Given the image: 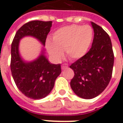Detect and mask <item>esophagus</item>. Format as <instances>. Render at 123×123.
I'll return each instance as SVG.
<instances>
[{"label":"esophagus","instance_id":"esophagus-1","mask_svg":"<svg viewBox=\"0 0 123 123\" xmlns=\"http://www.w3.org/2000/svg\"><path fill=\"white\" fill-rule=\"evenodd\" d=\"M68 68V65H66V64H63V65L62 66V69L63 70L66 69H67Z\"/></svg>","mask_w":123,"mask_h":123}]
</instances>
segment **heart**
<instances>
[{
    "label": "heart",
    "instance_id": "obj_1",
    "mask_svg": "<svg viewBox=\"0 0 123 123\" xmlns=\"http://www.w3.org/2000/svg\"><path fill=\"white\" fill-rule=\"evenodd\" d=\"M93 40V30L89 25H69L61 28L53 34L52 40H47L46 46L50 56L60 62L66 55L70 60L83 57L89 50Z\"/></svg>",
    "mask_w": 123,
    "mask_h": 123
}]
</instances>
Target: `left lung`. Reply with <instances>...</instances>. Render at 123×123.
<instances>
[{
    "label": "left lung",
    "instance_id": "8db88e82",
    "mask_svg": "<svg viewBox=\"0 0 123 123\" xmlns=\"http://www.w3.org/2000/svg\"><path fill=\"white\" fill-rule=\"evenodd\" d=\"M94 31L89 52L69 66L74 71L70 85L75 93L83 99L98 96L109 83L113 73L114 54L111 40L101 27L91 22Z\"/></svg>",
    "mask_w": 123,
    "mask_h": 123
}]
</instances>
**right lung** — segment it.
Masks as SVG:
<instances>
[{
    "mask_svg": "<svg viewBox=\"0 0 123 123\" xmlns=\"http://www.w3.org/2000/svg\"><path fill=\"white\" fill-rule=\"evenodd\" d=\"M52 25V21L27 22L16 32L11 46L10 69L14 81L18 89L32 99L44 98L51 92L62 72L61 65L49 63L44 55V50L34 61L24 62L18 51L19 42L24 36H30L45 46Z\"/></svg>",
    "mask_w": 123,
    "mask_h": 123,
    "instance_id": "add662e5",
    "label": "right lung"
}]
</instances>
